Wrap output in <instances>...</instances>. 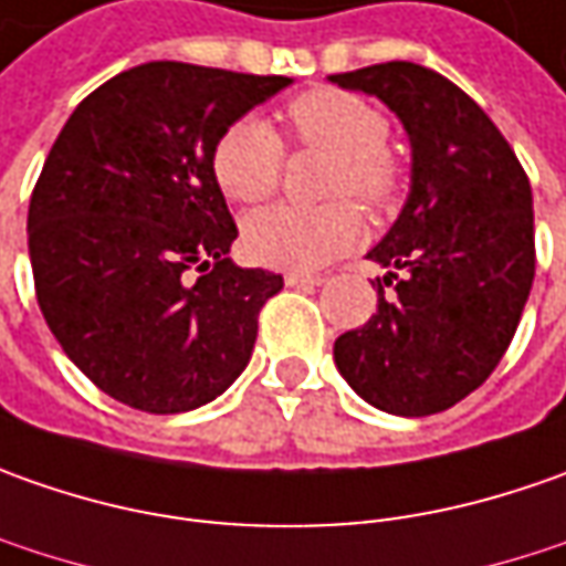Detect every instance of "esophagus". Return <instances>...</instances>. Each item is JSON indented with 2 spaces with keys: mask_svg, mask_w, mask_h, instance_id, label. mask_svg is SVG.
I'll use <instances>...</instances> for the list:
<instances>
[{
  "mask_svg": "<svg viewBox=\"0 0 566 566\" xmlns=\"http://www.w3.org/2000/svg\"><path fill=\"white\" fill-rule=\"evenodd\" d=\"M284 284L287 287H316V284H322V279L319 275H306V272H287Z\"/></svg>",
  "mask_w": 566,
  "mask_h": 566,
  "instance_id": "1",
  "label": "esophagus"
}]
</instances>
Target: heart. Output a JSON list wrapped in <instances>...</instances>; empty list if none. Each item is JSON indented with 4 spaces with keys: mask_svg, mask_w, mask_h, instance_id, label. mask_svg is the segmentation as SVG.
<instances>
[{
    "mask_svg": "<svg viewBox=\"0 0 566 566\" xmlns=\"http://www.w3.org/2000/svg\"><path fill=\"white\" fill-rule=\"evenodd\" d=\"M287 130L301 147L325 149L332 159L322 190L328 197L354 193L363 203L395 200L400 171L388 153V118L373 103L335 87L310 90L287 112ZM284 149L275 130L260 118H238L212 147V178L228 200L260 203L282 185ZM357 206L335 197L319 206L275 203L244 222L247 253L263 265L313 272L363 241Z\"/></svg>",
    "mask_w": 566,
    "mask_h": 566,
    "instance_id": "b5f03b06",
    "label": "heart"
}]
</instances>
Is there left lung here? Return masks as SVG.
<instances>
[{
  "mask_svg": "<svg viewBox=\"0 0 566 566\" xmlns=\"http://www.w3.org/2000/svg\"><path fill=\"white\" fill-rule=\"evenodd\" d=\"M379 96L410 137V193L366 253L379 306L335 342V366L395 417L454 407L492 376L536 275L533 190L495 122L439 71L385 62L332 74Z\"/></svg>",
  "mask_w": 566,
  "mask_h": 566,
  "instance_id": "obj_1",
  "label": "left lung"
}]
</instances>
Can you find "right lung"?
Here are the masks:
<instances>
[{
  "mask_svg": "<svg viewBox=\"0 0 566 566\" xmlns=\"http://www.w3.org/2000/svg\"><path fill=\"white\" fill-rule=\"evenodd\" d=\"M291 84L147 62L90 93L33 187L36 303L69 360L108 398L185 413L244 373L282 275L241 269L212 178L224 127Z\"/></svg>",
  "mask_w": 566,
  "mask_h": 566,
  "instance_id": "add662e5",
  "label": "right lung"
}]
</instances>
